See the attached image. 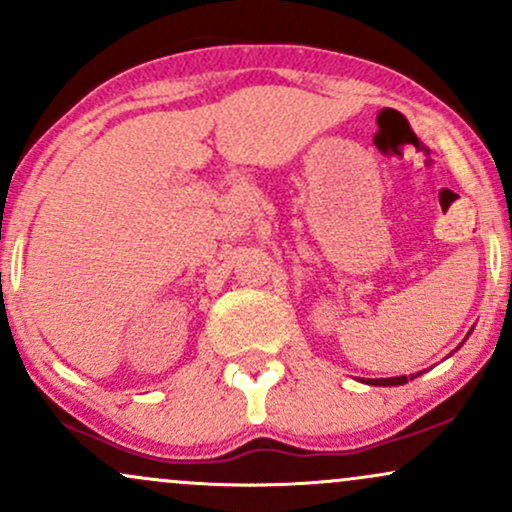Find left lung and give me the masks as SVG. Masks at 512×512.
Masks as SVG:
<instances>
[{
	"label": "left lung",
	"mask_w": 512,
	"mask_h": 512,
	"mask_svg": "<svg viewBox=\"0 0 512 512\" xmlns=\"http://www.w3.org/2000/svg\"><path fill=\"white\" fill-rule=\"evenodd\" d=\"M407 383V375H399V378H380V380H368V385H404Z\"/></svg>",
	"instance_id": "obj_1"
}]
</instances>
